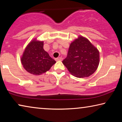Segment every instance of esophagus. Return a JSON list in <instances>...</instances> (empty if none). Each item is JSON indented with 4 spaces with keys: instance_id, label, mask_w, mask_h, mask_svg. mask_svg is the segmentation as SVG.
Instances as JSON below:
<instances>
[{
    "instance_id": "esophagus-1",
    "label": "esophagus",
    "mask_w": 122,
    "mask_h": 122,
    "mask_svg": "<svg viewBox=\"0 0 122 122\" xmlns=\"http://www.w3.org/2000/svg\"><path fill=\"white\" fill-rule=\"evenodd\" d=\"M55 60V61H62V58L61 57H57V58H56Z\"/></svg>"
}]
</instances>
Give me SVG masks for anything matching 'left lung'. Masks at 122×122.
Listing matches in <instances>:
<instances>
[{
    "label": "left lung",
    "instance_id": "1",
    "mask_svg": "<svg viewBox=\"0 0 122 122\" xmlns=\"http://www.w3.org/2000/svg\"><path fill=\"white\" fill-rule=\"evenodd\" d=\"M62 63L71 75L87 77L97 69L100 52L88 39L79 36L70 45L67 57Z\"/></svg>",
    "mask_w": 122,
    "mask_h": 122
}]
</instances>
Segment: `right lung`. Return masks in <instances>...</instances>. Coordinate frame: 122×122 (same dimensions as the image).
<instances>
[{"instance_id":"add662e5","label":"right lung","mask_w":122,"mask_h":122,"mask_svg":"<svg viewBox=\"0 0 122 122\" xmlns=\"http://www.w3.org/2000/svg\"><path fill=\"white\" fill-rule=\"evenodd\" d=\"M20 60L24 69L34 75L46 73L56 63L44 49V41L36 38L27 45Z\"/></svg>"}]
</instances>
